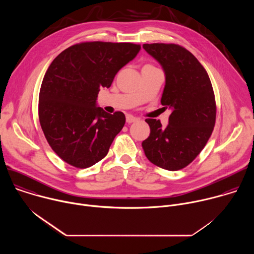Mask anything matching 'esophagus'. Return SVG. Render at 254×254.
Segmentation results:
<instances>
[{"instance_id": "34e87169", "label": "esophagus", "mask_w": 254, "mask_h": 254, "mask_svg": "<svg viewBox=\"0 0 254 254\" xmlns=\"http://www.w3.org/2000/svg\"><path fill=\"white\" fill-rule=\"evenodd\" d=\"M137 121H138V119H136V118L133 117V116H130V115H127V124L135 123V122H137Z\"/></svg>"}]
</instances>
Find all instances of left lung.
Segmentation results:
<instances>
[{
  "instance_id": "obj_1",
  "label": "left lung",
  "mask_w": 254,
  "mask_h": 254,
  "mask_svg": "<svg viewBox=\"0 0 254 254\" xmlns=\"http://www.w3.org/2000/svg\"><path fill=\"white\" fill-rule=\"evenodd\" d=\"M165 72L161 98L163 108L172 114L169 125L147 119L151 132L141 142L144 155L156 166L178 171L200 154L213 131L216 103L207 71L184 47L176 44H143Z\"/></svg>"
}]
</instances>
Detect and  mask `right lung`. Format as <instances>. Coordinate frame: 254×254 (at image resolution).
Returning a JSON list of instances; mask_svg holds the SVG:
<instances>
[{
	"label": "right lung",
	"mask_w": 254,
	"mask_h": 254,
	"mask_svg": "<svg viewBox=\"0 0 254 254\" xmlns=\"http://www.w3.org/2000/svg\"><path fill=\"white\" fill-rule=\"evenodd\" d=\"M139 50L132 43L84 42L50 64L39 93V121L50 147L67 164L85 169L107 155L126 117L98 107L97 94Z\"/></svg>",
	"instance_id": "add662e5"
}]
</instances>
